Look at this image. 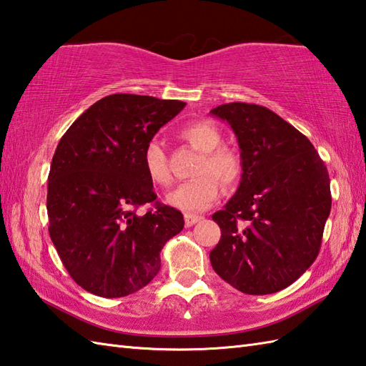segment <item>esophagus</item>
Listing matches in <instances>:
<instances>
[{"label":"esophagus","instance_id":"obj_1","mask_svg":"<svg viewBox=\"0 0 366 366\" xmlns=\"http://www.w3.org/2000/svg\"><path fill=\"white\" fill-rule=\"evenodd\" d=\"M184 220H185V227H193V224H195V223L203 220V217H201V215H193V214H185L184 215Z\"/></svg>","mask_w":366,"mask_h":366}]
</instances>
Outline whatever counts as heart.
Here are the masks:
<instances>
[{
    "label": "heart",
    "mask_w": 366,
    "mask_h": 366,
    "mask_svg": "<svg viewBox=\"0 0 366 366\" xmlns=\"http://www.w3.org/2000/svg\"><path fill=\"white\" fill-rule=\"evenodd\" d=\"M185 143L201 152L193 169L192 181L177 185L167 195V203L187 214H197L211 207L223 189H232L239 184L244 173V162L240 154L229 146H220L222 132L211 121H193L179 130ZM143 168L147 179L159 187L171 184V171L167 154L157 142L144 147ZM221 184H219L218 182Z\"/></svg>",
    "instance_id": "obj_1"
}]
</instances>
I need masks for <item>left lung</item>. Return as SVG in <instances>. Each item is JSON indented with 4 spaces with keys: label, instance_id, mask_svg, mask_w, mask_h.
Returning a JSON list of instances; mask_svg holds the SVG:
<instances>
[{
    "label": "left lung",
    "instance_id": "left-lung-1",
    "mask_svg": "<svg viewBox=\"0 0 366 366\" xmlns=\"http://www.w3.org/2000/svg\"><path fill=\"white\" fill-rule=\"evenodd\" d=\"M211 113L237 137L244 173L212 215L222 237L209 258L240 292H278L320 253L332 206L327 168L310 139L266 107L232 102Z\"/></svg>",
    "mask_w": 366,
    "mask_h": 366
}]
</instances>
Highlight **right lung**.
<instances>
[{
  "label": "right lung",
  "instance_id": "right-lung-1",
  "mask_svg": "<svg viewBox=\"0 0 366 366\" xmlns=\"http://www.w3.org/2000/svg\"><path fill=\"white\" fill-rule=\"evenodd\" d=\"M184 107L112 94L59 139L46 192L49 232L74 282L88 292L113 299L142 290L159 274L163 245L182 231V214L157 201L143 152ZM147 202L154 209L138 216Z\"/></svg>",
  "mask_w": 366,
  "mask_h": 366
}]
</instances>
